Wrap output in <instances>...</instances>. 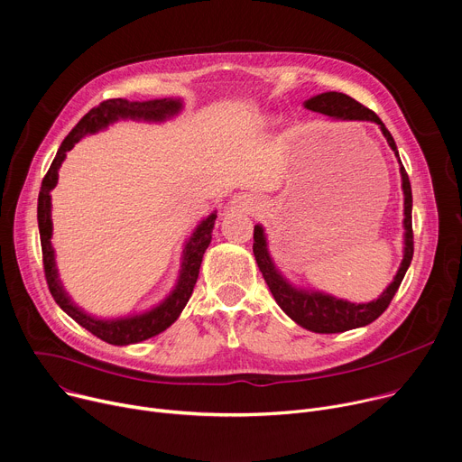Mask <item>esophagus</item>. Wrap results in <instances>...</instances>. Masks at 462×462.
I'll return each mask as SVG.
<instances>
[{
    "mask_svg": "<svg viewBox=\"0 0 462 462\" xmlns=\"http://www.w3.org/2000/svg\"><path fill=\"white\" fill-rule=\"evenodd\" d=\"M253 205H254L253 198L249 194L240 192V194L231 196L226 209H227V213H249L253 209Z\"/></svg>",
    "mask_w": 462,
    "mask_h": 462,
    "instance_id": "obj_1",
    "label": "esophagus"
}]
</instances>
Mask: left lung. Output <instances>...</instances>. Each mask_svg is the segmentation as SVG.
Returning <instances> with one entry per match:
<instances>
[{
	"label": "left lung",
	"instance_id": "8db88e82",
	"mask_svg": "<svg viewBox=\"0 0 462 462\" xmlns=\"http://www.w3.org/2000/svg\"><path fill=\"white\" fill-rule=\"evenodd\" d=\"M302 106L310 112L323 114L334 121H369L378 125L387 144L394 152V156L400 165L402 176V192H403V249H402V263L393 277L391 284L373 300L369 302H350L346 299H339L332 293L316 290V288H304L293 284L286 275L277 268L275 261L272 259L268 249V236L263 224L254 226L253 231V253L257 259L259 270L273 293L281 310L295 321L299 327L318 332V334H337L352 328H360L374 319H378L389 306L391 299L394 297L409 264L413 259V226H411V211H413V196H411V183H409L407 172L400 162L396 143L391 132L385 128L382 119L369 108H365L360 102L352 97L337 91H325L319 95L310 97L302 102Z\"/></svg>",
	"mask_w": 462,
	"mask_h": 462
}]
</instances>
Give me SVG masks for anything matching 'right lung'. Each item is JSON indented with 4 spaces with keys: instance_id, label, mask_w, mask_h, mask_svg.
<instances>
[{
    "instance_id": "obj_1",
    "label": "right lung",
    "mask_w": 462,
    "mask_h": 462,
    "mask_svg": "<svg viewBox=\"0 0 462 462\" xmlns=\"http://www.w3.org/2000/svg\"><path fill=\"white\" fill-rule=\"evenodd\" d=\"M181 110H183V98L180 97L152 98V100L110 98V100L100 102L97 108L89 110L77 123V126L62 141L53 163H51L42 181V189L38 194V229H40L43 270H45L49 291L71 319H75L80 327H84L93 336L100 337L102 341H106L110 345L125 346V345L141 343L148 337L162 334L180 318L198 281L203 253L213 240L217 211H213L209 217H205L194 227L190 236L183 242L181 263H180L176 284L172 286V290L163 300L153 304L152 309L144 312L106 319V318H97L93 314H88L84 309H80L60 281L57 259H55V247L51 244V236H53V220H51V190H53L59 183V171L68 156V152L75 146V143H79L86 135H93L97 132L106 130L110 125L117 121H128V119L144 121V123H165L176 117Z\"/></svg>"
}]
</instances>
